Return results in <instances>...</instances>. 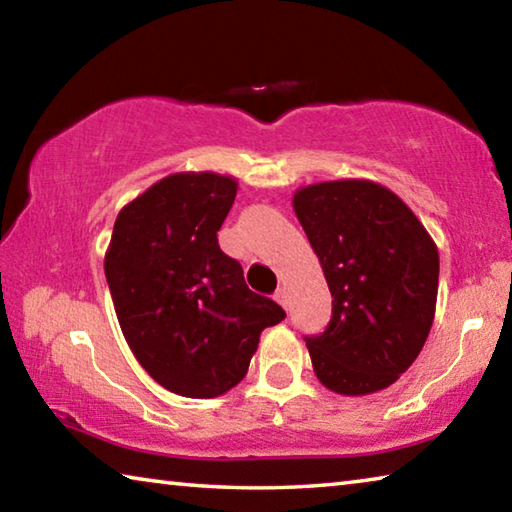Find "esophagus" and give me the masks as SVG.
<instances>
[{
	"instance_id": "1",
	"label": "esophagus",
	"mask_w": 512,
	"mask_h": 512,
	"mask_svg": "<svg viewBox=\"0 0 512 512\" xmlns=\"http://www.w3.org/2000/svg\"><path fill=\"white\" fill-rule=\"evenodd\" d=\"M275 300L280 302V305H282L284 309H287V307H289V293H287V289H284V287L277 289V291H275Z\"/></svg>"
}]
</instances>
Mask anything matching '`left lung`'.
<instances>
[{
    "instance_id": "left-lung-1",
    "label": "left lung",
    "mask_w": 512,
    "mask_h": 512,
    "mask_svg": "<svg viewBox=\"0 0 512 512\" xmlns=\"http://www.w3.org/2000/svg\"><path fill=\"white\" fill-rule=\"evenodd\" d=\"M332 293V320L307 336L320 384L370 395L418 359L436 314L438 248L400 196L372 180H327L293 194Z\"/></svg>"
}]
</instances>
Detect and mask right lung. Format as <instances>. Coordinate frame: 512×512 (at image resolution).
<instances>
[{"label": "right lung", "instance_id": "add662e5", "mask_svg": "<svg viewBox=\"0 0 512 512\" xmlns=\"http://www.w3.org/2000/svg\"><path fill=\"white\" fill-rule=\"evenodd\" d=\"M237 180L183 171L158 180L117 214L103 259L128 348L167 391L210 400L246 377L259 334L287 316L248 289L216 232Z\"/></svg>", "mask_w": 512, "mask_h": 512}]
</instances>
